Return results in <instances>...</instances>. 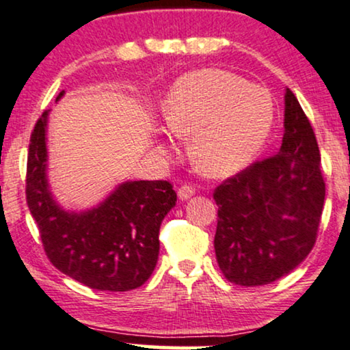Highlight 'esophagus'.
<instances>
[{"instance_id":"1","label":"esophagus","mask_w":350,"mask_h":350,"mask_svg":"<svg viewBox=\"0 0 350 350\" xmlns=\"http://www.w3.org/2000/svg\"><path fill=\"white\" fill-rule=\"evenodd\" d=\"M193 195H195V188H193L191 185H183V187L178 188V198L182 201L189 200Z\"/></svg>"}]
</instances>
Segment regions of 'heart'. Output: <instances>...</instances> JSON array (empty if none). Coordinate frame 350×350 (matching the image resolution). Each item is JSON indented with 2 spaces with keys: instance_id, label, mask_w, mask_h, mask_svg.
Masks as SVG:
<instances>
[{
  "instance_id": "1",
  "label": "heart",
  "mask_w": 350,
  "mask_h": 350,
  "mask_svg": "<svg viewBox=\"0 0 350 350\" xmlns=\"http://www.w3.org/2000/svg\"><path fill=\"white\" fill-rule=\"evenodd\" d=\"M163 116L176 137L191 139L189 155L198 172L228 176L248 167L266 144L274 100L266 88L234 72L200 70L176 81Z\"/></svg>"
}]
</instances>
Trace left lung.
<instances>
[{"instance_id": "1", "label": "left lung", "mask_w": 350, "mask_h": 350, "mask_svg": "<svg viewBox=\"0 0 350 350\" xmlns=\"http://www.w3.org/2000/svg\"><path fill=\"white\" fill-rule=\"evenodd\" d=\"M279 152L253 162L215 188L219 206L214 248L227 280L253 287L271 284L312 252L326 187L310 120L286 89Z\"/></svg>"}]
</instances>
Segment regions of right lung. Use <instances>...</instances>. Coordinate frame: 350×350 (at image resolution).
I'll return each mask as SVG.
<instances>
[{
	"label": "right lung",
	"instance_id": "obj_1",
	"mask_svg": "<svg viewBox=\"0 0 350 350\" xmlns=\"http://www.w3.org/2000/svg\"><path fill=\"white\" fill-rule=\"evenodd\" d=\"M49 111L30 135L25 176L27 206L46 256L56 269L90 288L126 292L141 287L157 265L159 230L176 193L165 180L124 182L97 208L64 211L46 178Z\"/></svg>",
	"mask_w": 350,
	"mask_h": 350
}]
</instances>
